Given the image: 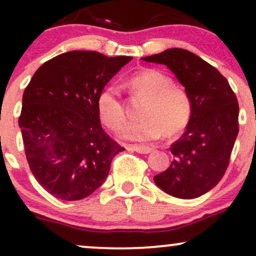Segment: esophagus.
Returning <instances> with one entry per match:
<instances>
[{
    "label": "esophagus",
    "mask_w": 256,
    "mask_h": 256,
    "mask_svg": "<svg viewBox=\"0 0 256 256\" xmlns=\"http://www.w3.org/2000/svg\"><path fill=\"white\" fill-rule=\"evenodd\" d=\"M131 148L134 149V152H140V154H149V152H152V148L148 146H132Z\"/></svg>",
    "instance_id": "34e87169"
}]
</instances>
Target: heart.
<instances>
[{"label":"heart","instance_id":"heart-1","mask_svg":"<svg viewBox=\"0 0 256 256\" xmlns=\"http://www.w3.org/2000/svg\"><path fill=\"white\" fill-rule=\"evenodd\" d=\"M128 89L144 98L140 108V119L128 124L122 137L134 142L156 140L162 134L174 136L186 128L192 113V102L183 88L173 84L166 73L146 68L130 76ZM98 110L108 128L118 131L125 124V108L116 85H107L98 94Z\"/></svg>","mask_w":256,"mask_h":256}]
</instances>
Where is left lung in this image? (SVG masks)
Listing matches in <instances>:
<instances>
[{"instance_id":"obj_1","label":"left lung","mask_w":256,"mask_h":256,"mask_svg":"<svg viewBox=\"0 0 256 256\" xmlns=\"http://www.w3.org/2000/svg\"><path fill=\"white\" fill-rule=\"evenodd\" d=\"M142 60L166 64L192 102L186 131L170 148L173 161L155 176V184L174 198H198L222 180L230 162L238 134L236 95L216 67L185 49H167Z\"/></svg>"}]
</instances>
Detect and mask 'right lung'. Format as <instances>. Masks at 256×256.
Here are the masks:
<instances>
[{
  "instance_id": "right-lung-1",
  "label": "right lung",
  "mask_w": 256,
  "mask_h": 256,
  "mask_svg": "<svg viewBox=\"0 0 256 256\" xmlns=\"http://www.w3.org/2000/svg\"><path fill=\"white\" fill-rule=\"evenodd\" d=\"M131 60L64 52L44 62L26 86L19 116L26 158L36 180L55 198H88L106 180L113 158L125 150L102 128L98 98Z\"/></svg>"
}]
</instances>
